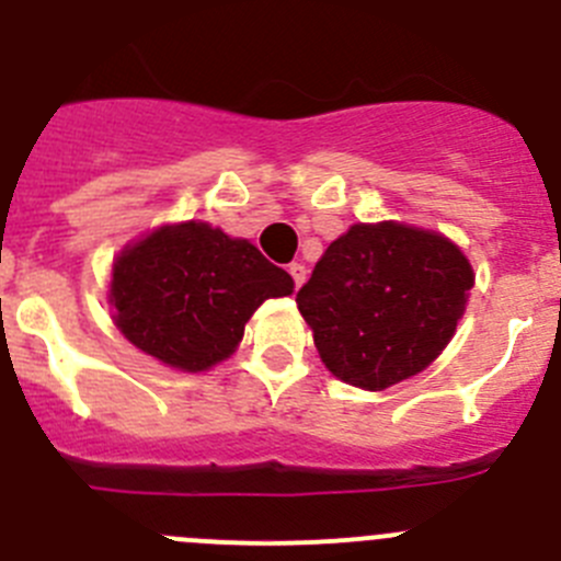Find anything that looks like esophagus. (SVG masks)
Instances as JSON below:
<instances>
[{
    "label": "esophagus",
    "instance_id": "1",
    "mask_svg": "<svg viewBox=\"0 0 561 561\" xmlns=\"http://www.w3.org/2000/svg\"><path fill=\"white\" fill-rule=\"evenodd\" d=\"M287 271H290V276H293V285H296V290L301 285H305V279H307V268L301 263H290L287 265Z\"/></svg>",
    "mask_w": 561,
    "mask_h": 561
}]
</instances>
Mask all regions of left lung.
Returning <instances> with one entry per match:
<instances>
[{
  "label": "left lung",
  "mask_w": 561,
  "mask_h": 561,
  "mask_svg": "<svg viewBox=\"0 0 561 561\" xmlns=\"http://www.w3.org/2000/svg\"><path fill=\"white\" fill-rule=\"evenodd\" d=\"M476 274L446 234L399 221L354 224L296 296L323 365L379 392L426 370L465 316Z\"/></svg>",
  "instance_id": "left-lung-1"
}]
</instances>
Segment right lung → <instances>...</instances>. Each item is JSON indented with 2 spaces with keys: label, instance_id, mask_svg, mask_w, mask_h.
Listing matches in <instances>:
<instances>
[{
  "label": "right lung",
  "instance_id": "add662e5",
  "mask_svg": "<svg viewBox=\"0 0 561 561\" xmlns=\"http://www.w3.org/2000/svg\"><path fill=\"white\" fill-rule=\"evenodd\" d=\"M293 293L254 243L204 221L165 224L118 251L107 301L118 332L185 374L224 363L265 298Z\"/></svg>",
  "mask_w": 561,
  "mask_h": 561
}]
</instances>
